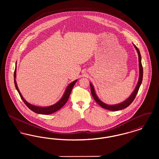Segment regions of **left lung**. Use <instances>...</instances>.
I'll return each instance as SVG.
<instances>
[{"mask_svg": "<svg viewBox=\"0 0 159 159\" xmlns=\"http://www.w3.org/2000/svg\"><path fill=\"white\" fill-rule=\"evenodd\" d=\"M133 45L135 47V49H136V52L138 55V61H139V79H138V81L136 84V87L134 89V91H133V92L131 93V95L126 100H125L124 101H123L122 102H120L119 104H114V105H109V104H107L106 103L103 102L101 100H100V99L97 96L96 92L95 90L94 86H93V84L92 83H90V86H91V93L93 97V99L95 100V101L98 104L99 106L102 107V108L107 109L108 110H110V111H119V110H121L124 108H126V107H128L134 100V99L136 97V94L138 92V90L139 89V87L142 83L143 81V68L142 66V63H141V53L139 51V49H138V48L133 43Z\"/></svg>", "mask_w": 159, "mask_h": 159, "instance_id": "obj_1", "label": "left lung"}]
</instances>
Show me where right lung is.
I'll list each match as a JSON object with an SVG mask.
<instances>
[{
    "instance_id": "obj_1",
    "label": "right lung",
    "mask_w": 159,
    "mask_h": 159,
    "mask_svg": "<svg viewBox=\"0 0 159 159\" xmlns=\"http://www.w3.org/2000/svg\"><path fill=\"white\" fill-rule=\"evenodd\" d=\"M16 64H15V71H14V75L15 88H16V91H18L21 98L22 99V100L24 101V102L25 103V104L27 106L31 111H33V112H34L36 113L40 114H51L53 113L56 112L57 111L59 110L67 102L68 98L70 97V95L71 93V92L72 91V89H73L74 85L75 84L76 82L77 81V80H74L73 82H71L68 84L67 87L66 88V90L64 91V93L63 95L62 96V97L55 104L50 106H46V107L34 106V105L31 104L30 103L28 102L25 99L23 98V95H21L20 91L18 88L16 82Z\"/></svg>"
}]
</instances>
